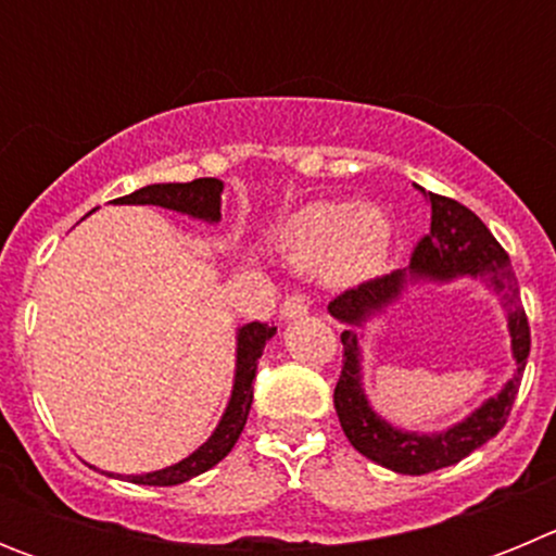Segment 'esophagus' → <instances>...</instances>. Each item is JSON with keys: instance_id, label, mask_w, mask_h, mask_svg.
Masks as SVG:
<instances>
[{"instance_id": "obj_1", "label": "esophagus", "mask_w": 556, "mask_h": 556, "mask_svg": "<svg viewBox=\"0 0 556 556\" xmlns=\"http://www.w3.org/2000/svg\"><path fill=\"white\" fill-rule=\"evenodd\" d=\"M308 314V298L303 292H292L283 298L281 303V317L283 320H294V317H303Z\"/></svg>"}]
</instances>
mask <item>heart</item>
<instances>
[{
    "label": "heart",
    "mask_w": 556,
    "mask_h": 556,
    "mask_svg": "<svg viewBox=\"0 0 556 556\" xmlns=\"http://www.w3.org/2000/svg\"><path fill=\"white\" fill-rule=\"evenodd\" d=\"M392 248V225L376 205L351 208L339 200L303 205L281 228V250L298 267L326 264L339 283L372 278L384 267Z\"/></svg>",
    "instance_id": "b5f03b06"
}]
</instances>
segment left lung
Segmentation results:
<instances>
[{
  "label": "left lung",
  "instance_id": "8db88e82",
  "mask_svg": "<svg viewBox=\"0 0 556 556\" xmlns=\"http://www.w3.org/2000/svg\"><path fill=\"white\" fill-rule=\"evenodd\" d=\"M431 230L417 242L412 253L409 269L381 275L372 281L358 283L345 289L328 303V312L337 320L348 326H362L370 314L390 306L397 294L404 292L406 278H431V281H451L456 275H473L493 283L495 292L504 298L509 320V337H513L515 376L509 378L504 390L488 404H481L468 420L456 424L454 429L440 431V434H415V431H401L376 415L362 392V376H358V337L356 331H342V372H339L337 390H333V406H337L339 424L358 454L367 459L406 476H424L431 470L448 468L481 448L493 440L513 412L515 395H518L520 376L527 367L529 348H532V333H529L527 312L520 306L518 278L509 267L507 250L495 242L488 225L476 217L468 205L456 200L431 194Z\"/></svg>",
  "mask_w": 556,
  "mask_h": 556
}]
</instances>
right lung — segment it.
I'll use <instances>...</instances> for the list:
<instances>
[{
  "label": "right lung",
  "mask_w": 556,
  "mask_h": 556,
  "mask_svg": "<svg viewBox=\"0 0 556 556\" xmlns=\"http://www.w3.org/2000/svg\"><path fill=\"white\" fill-rule=\"evenodd\" d=\"M219 194H223V180L217 178H198L191 184H152L144 189L125 194V198L113 200V203L127 205H161V208L180 211V214H191V217L205 219V223H219ZM275 328L267 323H248L239 328V348H236V381L233 395L228 401L223 420H219L217 431L208 437V443L200 445L191 456L184 462L172 465V468L155 470V473L144 476H127L132 484H150V488H172V484H184V481L194 479V476L205 473L214 468L217 462H223L236 445L239 434H242L244 424H248V412L253 404V378L258 358H262L267 339H273Z\"/></svg>",
  "instance_id": "right-lung-1"
}]
</instances>
